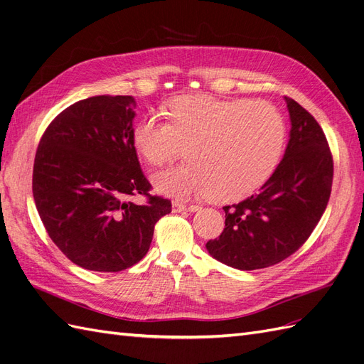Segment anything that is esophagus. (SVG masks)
Returning a JSON list of instances; mask_svg holds the SVG:
<instances>
[{"mask_svg": "<svg viewBox=\"0 0 364 364\" xmlns=\"http://www.w3.org/2000/svg\"><path fill=\"white\" fill-rule=\"evenodd\" d=\"M171 208H173V213H185V211H197V209H199V206H196V205H191V206H186L185 203H182V202H173L171 203Z\"/></svg>", "mask_w": 364, "mask_h": 364, "instance_id": "1", "label": "esophagus"}]
</instances>
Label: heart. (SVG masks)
I'll use <instances>...</instances> for the list:
<instances>
[{"label": "heart", "instance_id": "b5f03b06", "mask_svg": "<svg viewBox=\"0 0 364 364\" xmlns=\"http://www.w3.org/2000/svg\"><path fill=\"white\" fill-rule=\"evenodd\" d=\"M165 114L167 119L144 115L132 130L135 150L153 167L171 161L185 144L188 161L151 176L162 196L237 200L258 190L278 167L285 121L267 102L182 95Z\"/></svg>", "mask_w": 364, "mask_h": 364}]
</instances>
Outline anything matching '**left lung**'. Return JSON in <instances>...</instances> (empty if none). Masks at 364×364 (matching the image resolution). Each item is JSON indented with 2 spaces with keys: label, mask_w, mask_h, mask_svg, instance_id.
Masks as SVG:
<instances>
[{
  "label": "left lung",
  "mask_w": 364,
  "mask_h": 364,
  "mask_svg": "<svg viewBox=\"0 0 364 364\" xmlns=\"http://www.w3.org/2000/svg\"><path fill=\"white\" fill-rule=\"evenodd\" d=\"M290 138L281 164L258 194L225 206L222 235L209 255L229 267L257 270L289 258L311 235L329 200L333 156L314 117L285 97Z\"/></svg>",
  "instance_id": "1"
}]
</instances>
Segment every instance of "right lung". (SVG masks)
<instances>
[{"label":"right lung","mask_w":364,"mask_h":364,"mask_svg":"<svg viewBox=\"0 0 364 364\" xmlns=\"http://www.w3.org/2000/svg\"><path fill=\"white\" fill-rule=\"evenodd\" d=\"M132 95H95L51 121L33 167V197L50 238L74 264L119 272L149 252L171 202L150 196L132 141ZM148 197L146 205L131 200Z\"/></svg>","instance_id":"right-lung-1"}]
</instances>
